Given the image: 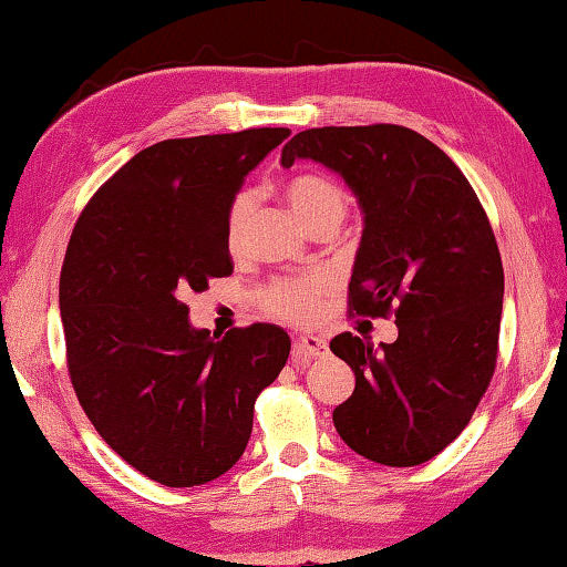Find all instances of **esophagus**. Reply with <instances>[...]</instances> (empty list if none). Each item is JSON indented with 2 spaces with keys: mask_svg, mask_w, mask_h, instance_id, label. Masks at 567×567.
I'll use <instances>...</instances> for the list:
<instances>
[{
  "mask_svg": "<svg viewBox=\"0 0 567 567\" xmlns=\"http://www.w3.org/2000/svg\"><path fill=\"white\" fill-rule=\"evenodd\" d=\"M324 350H328V342H324V338L307 332V334H297L295 338L292 354L300 360H312V358H320V354H324Z\"/></svg>",
  "mask_w": 567,
  "mask_h": 567,
  "instance_id": "obj_1",
  "label": "esophagus"
}]
</instances>
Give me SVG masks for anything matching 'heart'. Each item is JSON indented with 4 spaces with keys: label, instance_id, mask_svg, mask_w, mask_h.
Instances as JSON below:
<instances>
[{
    "label": "heart",
    "instance_id": "1",
    "mask_svg": "<svg viewBox=\"0 0 567 567\" xmlns=\"http://www.w3.org/2000/svg\"><path fill=\"white\" fill-rule=\"evenodd\" d=\"M285 197L295 209V215L307 227L322 223V219H340L342 223L344 213H348V197H344V192L330 177L315 175V172H305V175H297L287 182ZM252 205V192L245 189L237 192L227 207L225 235L227 245L233 249L243 245ZM324 290H328V285H324L322 277H282V280H275L267 287L262 295V305L267 307V312L277 315V318L300 322L315 315Z\"/></svg>",
    "mask_w": 567,
    "mask_h": 567
}]
</instances>
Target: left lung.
I'll use <instances>...</instances> for the list:
<instances>
[{
  "mask_svg": "<svg viewBox=\"0 0 567 567\" xmlns=\"http://www.w3.org/2000/svg\"><path fill=\"white\" fill-rule=\"evenodd\" d=\"M295 159L338 172L364 215L350 312H395L398 324L378 350L332 338L354 372L334 430L372 463H427L463 433L495 372L505 277L485 209L455 162L400 124L305 130L282 147V167Z\"/></svg>",
  "mask_w": 567,
  "mask_h": 567,
  "instance_id": "obj_1",
  "label": "left lung"
}]
</instances>
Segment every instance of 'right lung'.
<instances>
[{
    "label": "right lung",
    "instance_id": "1",
    "mask_svg": "<svg viewBox=\"0 0 567 567\" xmlns=\"http://www.w3.org/2000/svg\"><path fill=\"white\" fill-rule=\"evenodd\" d=\"M287 137L260 127L157 142L94 192L72 229L60 310L74 392L104 443L159 485L227 473L290 354L282 328L217 340L192 328L185 305L233 275L227 207Z\"/></svg>",
    "mask_w": 567,
    "mask_h": 567
}]
</instances>
